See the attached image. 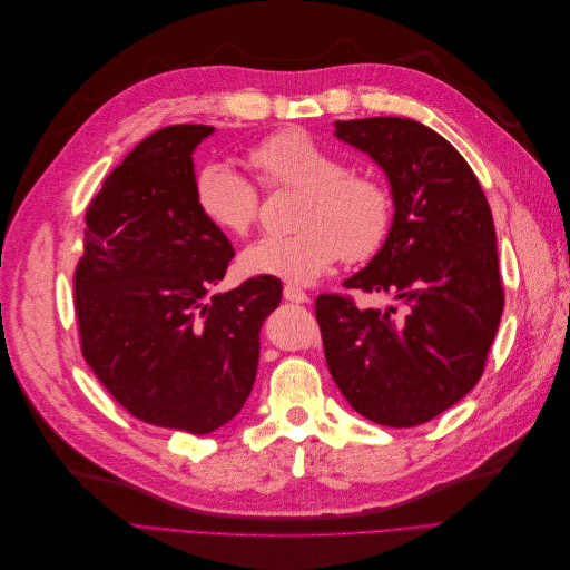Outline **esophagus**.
Instances as JSON below:
<instances>
[{
  "mask_svg": "<svg viewBox=\"0 0 570 570\" xmlns=\"http://www.w3.org/2000/svg\"><path fill=\"white\" fill-rule=\"evenodd\" d=\"M283 296H285L287 302H292V304H308V294L302 287H296V285H285L283 287Z\"/></svg>",
  "mask_w": 570,
  "mask_h": 570,
  "instance_id": "1",
  "label": "esophagus"
}]
</instances>
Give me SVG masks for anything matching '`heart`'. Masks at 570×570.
<instances>
[{"instance_id":"1","label":"heart","mask_w":570,"mask_h":570,"mask_svg":"<svg viewBox=\"0 0 570 570\" xmlns=\"http://www.w3.org/2000/svg\"><path fill=\"white\" fill-rule=\"evenodd\" d=\"M266 189H302L287 236H262L240 253L250 276L308 285L343 257L360 264L381 253L392 229L394 202L383 180L352 171L347 161L306 129H281L248 153ZM204 218L225 234L246 236L259 218L257 185L227 161H210L195 178Z\"/></svg>"}]
</instances>
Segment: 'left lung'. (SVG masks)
I'll list each match as a JSON object with an SVG mask.
<instances>
[{
  "mask_svg": "<svg viewBox=\"0 0 570 570\" xmlns=\"http://www.w3.org/2000/svg\"><path fill=\"white\" fill-rule=\"evenodd\" d=\"M336 137L390 178L394 223L366 268L343 283L396 304L360 308L320 294L315 317L347 403L383 426H417L466 396L503 313L490 204L459 150L411 118L338 120Z\"/></svg>",
  "mask_w": 570,
  "mask_h": 570,
  "instance_id": "8db88e82",
  "label": "left lung"
}]
</instances>
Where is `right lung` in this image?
Segmentation results:
<instances>
[{
  "mask_svg": "<svg viewBox=\"0 0 570 570\" xmlns=\"http://www.w3.org/2000/svg\"><path fill=\"white\" fill-rule=\"evenodd\" d=\"M208 125L161 127L106 176L73 274L80 352L141 422L210 433L250 396L259 330L281 281L210 294L234 257L195 202L193 150Z\"/></svg>",
  "mask_w": 570,
  "mask_h": 570,
  "instance_id": "1",
  "label": "right lung"
}]
</instances>
